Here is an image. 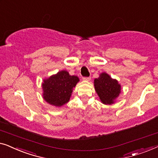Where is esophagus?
I'll return each instance as SVG.
<instances>
[{
	"mask_svg": "<svg viewBox=\"0 0 158 158\" xmlns=\"http://www.w3.org/2000/svg\"><path fill=\"white\" fill-rule=\"evenodd\" d=\"M90 79H91L90 77H84V78H83L84 81H89Z\"/></svg>",
	"mask_w": 158,
	"mask_h": 158,
	"instance_id": "34e87169",
	"label": "esophagus"
}]
</instances>
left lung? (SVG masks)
Here are the masks:
<instances>
[{
	"label": "left lung",
	"instance_id": "8db88e82",
	"mask_svg": "<svg viewBox=\"0 0 158 158\" xmlns=\"http://www.w3.org/2000/svg\"><path fill=\"white\" fill-rule=\"evenodd\" d=\"M95 91L102 104H114L121 93V85L118 81L112 79L107 73L102 72L98 78L94 79Z\"/></svg>",
	"mask_w": 158,
	"mask_h": 158
}]
</instances>
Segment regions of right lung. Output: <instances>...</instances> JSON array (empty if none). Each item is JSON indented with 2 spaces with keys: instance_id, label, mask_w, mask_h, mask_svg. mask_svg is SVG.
<instances>
[{
  "instance_id": "1",
  "label": "right lung",
  "mask_w": 158,
  "mask_h": 158,
  "mask_svg": "<svg viewBox=\"0 0 158 158\" xmlns=\"http://www.w3.org/2000/svg\"><path fill=\"white\" fill-rule=\"evenodd\" d=\"M79 81L78 77L72 76L66 70L60 71L43 80V98L51 105L60 107L69 101L73 89Z\"/></svg>"
}]
</instances>
